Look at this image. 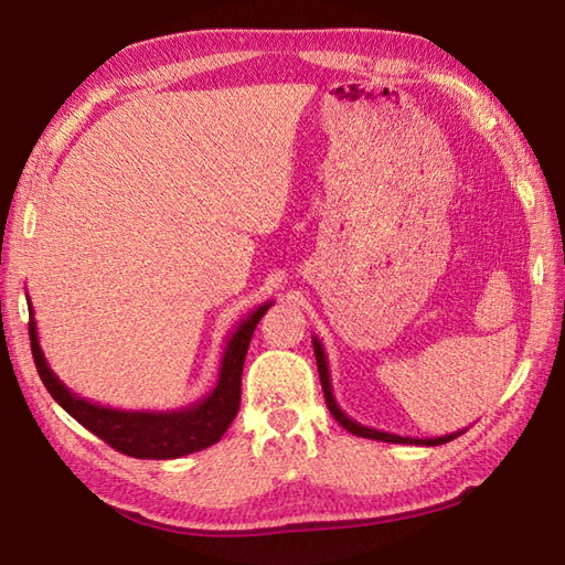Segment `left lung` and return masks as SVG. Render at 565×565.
I'll use <instances>...</instances> for the list:
<instances>
[{"mask_svg": "<svg viewBox=\"0 0 565 565\" xmlns=\"http://www.w3.org/2000/svg\"><path fill=\"white\" fill-rule=\"evenodd\" d=\"M313 353H317V366H319V376H321V388H323V398H327V406L331 411V416L339 420V424L347 428L349 434L353 436H361V438H374V441H386V444H414V446H441L454 441L456 436L466 434L463 431H454V434H446V436H436V438H411V436H398V434H388V431H379V428H371V426H363L359 420L349 418L343 414L341 406L337 404V398H333V391H331V376H329V361H327V353H323V347L319 337H313Z\"/></svg>", "mask_w": 565, "mask_h": 565, "instance_id": "8db88e82", "label": "left lung"}]
</instances>
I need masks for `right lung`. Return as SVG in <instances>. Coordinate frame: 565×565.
<instances>
[{"label": "right lung", "instance_id": "obj_1", "mask_svg": "<svg viewBox=\"0 0 565 565\" xmlns=\"http://www.w3.org/2000/svg\"><path fill=\"white\" fill-rule=\"evenodd\" d=\"M274 301H264L238 323L232 337H228L222 363H218L216 386L194 404L167 411H127L94 404L89 398L76 396L66 388L60 376L50 369L40 347V333H36L34 311H30V341L32 356L40 371L42 384L50 391L52 398L66 414L89 428L94 436L107 441L117 451L134 458H179L202 448L214 446L226 434L236 418L238 404H242V371L248 341L254 337L256 323L269 311ZM32 309V301H30Z\"/></svg>", "mask_w": 565, "mask_h": 565}]
</instances>
